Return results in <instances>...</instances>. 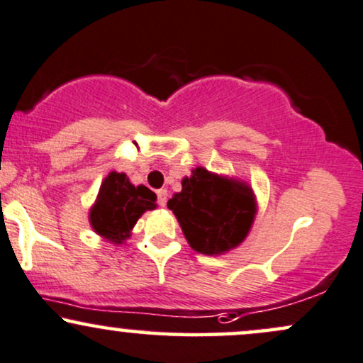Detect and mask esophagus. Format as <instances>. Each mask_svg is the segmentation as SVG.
Wrapping results in <instances>:
<instances>
[{
	"mask_svg": "<svg viewBox=\"0 0 363 363\" xmlns=\"http://www.w3.org/2000/svg\"><path fill=\"white\" fill-rule=\"evenodd\" d=\"M167 189H159L157 191V203H159V206H165L167 204Z\"/></svg>",
	"mask_w": 363,
	"mask_h": 363,
	"instance_id": "esophagus-1",
	"label": "esophagus"
}]
</instances>
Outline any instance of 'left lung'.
Masks as SVG:
<instances>
[{
	"label": "left lung",
	"mask_w": 363,
	"mask_h": 363,
	"mask_svg": "<svg viewBox=\"0 0 363 363\" xmlns=\"http://www.w3.org/2000/svg\"><path fill=\"white\" fill-rule=\"evenodd\" d=\"M167 206L189 245L204 255H220L240 245L257 211L250 187L203 167L182 179V191Z\"/></svg>",
	"instance_id": "obj_1"
}]
</instances>
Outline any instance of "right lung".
Listing matches in <instances>:
<instances>
[{
  "instance_id": "right-lung-1",
  "label": "right lung",
  "mask_w": 363,
  "mask_h": 363,
  "mask_svg": "<svg viewBox=\"0 0 363 363\" xmlns=\"http://www.w3.org/2000/svg\"><path fill=\"white\" fill-rule=\"evenodd\" d=\"M157 196L145 186L130 184L126 174L111 172L103 181L93 209L91 225L96 233L113 243L130 237L133 225L147 209H154Z\"/></svg>"
}]
</instances>
